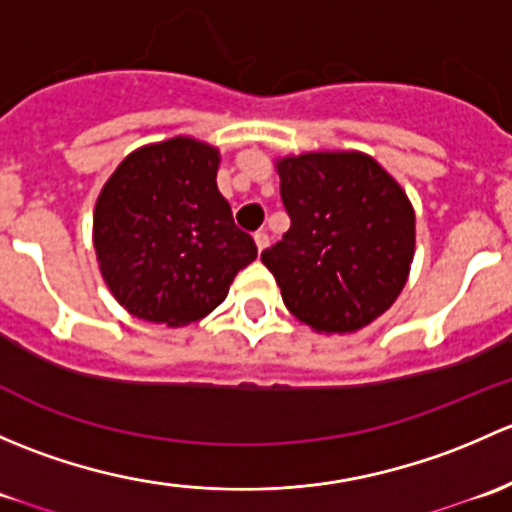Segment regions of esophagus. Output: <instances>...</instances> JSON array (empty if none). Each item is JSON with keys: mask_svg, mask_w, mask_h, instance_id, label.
<instances>
[{"mask_svg": "<svg viewBox=\"0 0 512 512\" xmlns=\"http://www.w3.org/2000/svg\"><path fill=\"white\" fill-rule=\"evenodd\" d=\"M255 245H257V252H262L267 245H270V237H267V232H255Z\"/></svg>", "mask_w": 512, "mask_h": 512, "instance_id": "34e87169", "label": "esophagus"}]
</instances>
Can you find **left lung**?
I'll list each match as a JSON object with an SVG mask.
<instances>
[{"label": "left lung", "mask_w": 512, "mask_h": 512, "mask_svg": "<svg viewBox=\"0 0 512 512\" xmlns=\"http://www.w3.org/2000/svg\"><path fill=\"white\" fill-rule=\"evenodd\" d=\"M292 220L262 252L287 309L319 334H354L386 312L409 280L416 213L406 190L361 151L275 160Z\"/></svg>", "instance_id": "1"}]
</instances>
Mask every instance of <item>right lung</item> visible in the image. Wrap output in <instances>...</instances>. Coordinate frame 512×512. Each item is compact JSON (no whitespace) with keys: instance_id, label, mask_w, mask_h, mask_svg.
Returning <instances> with one entry per match:
<instances>
[{"instance_id":"right-lung-1","label":"right lung","mask_w":512,"mask_h":512,"mask_svg":"<svg viewBox=\"0 0 512 512\" xmlns=\"http://www.w3.org/2000/svg\"><path fill=\"white\" fill-rule=\"evenodd\" d=\"M220 151L190 136L148 143L118 163L94 208L103 282L133 317L185 327L208 317L257 257L218 190Z\"/></svg>"}]
</instances>
